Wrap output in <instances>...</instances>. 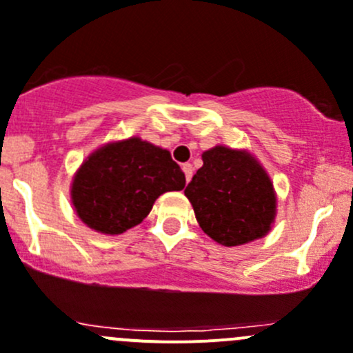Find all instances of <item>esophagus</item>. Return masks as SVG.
Here are the masks:
<instances>
[{
  "label": "esophagus",
  "mask_w": 353,
  "mask_h": 353,
  "mask_svg": "<svg viewBox=\"0 0 353 353\" xmlns=\"http://www.w3.org/2000/svg\"><path fill=\"white\" fill-rule=\"evenodd\" d=\"M183 170L184 177H186V183H190L191 176H193V165H191V163H183Z\"/></svg>",
  "instance_id": "obj_1"
}]
</instances>
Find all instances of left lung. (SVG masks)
Returning <instances> with one entry per match:
<instances>
[{
  "label": "left lung",
  "mask_w": 353,
  "mask_h": 353,
  "mask_svg": "<svg viewBox=\"0 0 353 353\" xmlns=\"http://www.w3.org/2000/svg\"><path fill=\"white\" fill-rule=\"evenodd\" d=\"M184 194L212 239L238 246L269 232L276 215V196L265 170L246 152L215 146L201 155Z\"/></svg>",
  "instance_id": "1"
}]
</instances>
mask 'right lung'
<instances>
[{"mask_svg":"<svg viewBox=\"0 0 353 353\" xmlns=\"http://www.w3.org/2000/svg\"><path fill=\"white\" fill-rule=\"evenodd\" d=\"M186 184L167 150L139 138L112 143L82 163L72 183V203L84 224L105 234L138 225L165 191Z\"/></svg>","mask_w":353,"mask_h":353,"instance_id":"add662e5","label":"right lung"}]
</instances>
